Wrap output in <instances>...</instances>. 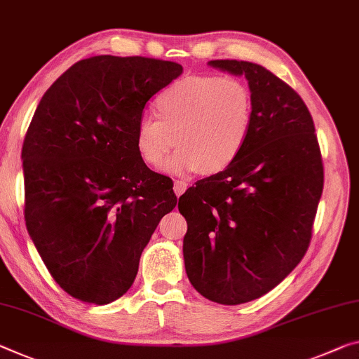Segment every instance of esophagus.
<instances>
[{
    "mask_svg": "<svg viewBox=\"0 0 359 359\" xmlns=\"http://www.w3.org/2000/svg\"><path fill=\"white\" fill-rule=\"evenodd\" d=\"M187 187H189V184H187V182H184V180H175V182H174V191H175V195L180 196L182 193H184V191L187 190Z\"/></svg>",
    "mask_w": 359,
    "mask_h": 359,
    "instance_id": "1",
    "label": "esophagus"
}]
</instances>
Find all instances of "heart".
Returning a JSON list of instances; mask_svg holds the SVG:
<instances>
[{
	"label": "heart",
	"mask_w": 359,
	"mask_h": 359,
	"mask_svg": "<svg viewBox=\"0 0 359 359\" xmlns=\"http://www.w3.org/2000/svg\"><path fill=\"white\" fill-rule=\"evenodd\" d=\"M153 118H142L134 130L139 158L150 169L168 168L212 175L240 156L251 133V89L236 76L191 75L177 79L158 94Z\"/></svg>",
	"instance_id": "b5f03b06"
}]
</instances>
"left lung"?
Returning a JSON list of instances; mask_svg holds the SVG:
<instances>
[{"label": "left lung", "mask_w": 359, "mask_h": 359, "mask_svg": "<svg viewBox=\"0 0 359 359\" xmlns=\"http://www.w3.org/2000/svg\"><path fill=\"white\" fill-rule=\"evenodd\" d=\"M209 65L246 76L254 118L240 156L180 196L185 270L206 299L240 305L271 291L304 259L324 168L309 108L287 83L252 62Z\"/></svg>", "instance_id": "8db88e82"}]
</instances>
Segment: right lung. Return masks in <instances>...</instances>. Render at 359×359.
I'll return each mask as SVG.
<instances>
[{"label": "right lung", "instance_id": "right-lung-1", "mask_svg": "<svg viewBox=\"0 0 359 359\" xmlns=\"http://www.w3.org/2000/svg\"><path fill=\"white\" fill-rule=\"evenodd\" d=\"M182 65L95 55L72 65L39 100L22 159L28 235L55 283L105 305L133 286L164 214L177 204L169 177L137 155L134 130Z\"/></svg>", "mask_w": 359, "mask_h": 359}]
</instances>
